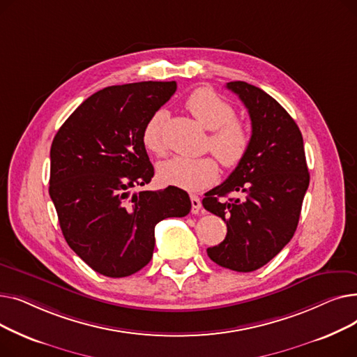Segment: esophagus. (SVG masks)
Instances as JSON below:
<instances>
[{"mask_svg":"<svg viewBox=\"0 0 357 357\" xmlns=\"http://www.w3.org/2000/svg\"><path fill=\"white\" fill-rule=\"evenodd\" d=\"M191 205H192V214H201L202 213V204L201 199L197 195H191Z\"/></svg>","mask_w":357,"mask_h":357,"instance_id":"esophagus-1","label":"esophagus"}]
</instances>
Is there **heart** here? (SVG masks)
Returning a JSON list of instances; mask_svg holds the SVG:
<instances>
[{
	"instance_id": "obj_1",
	"label": "heart",
	"mask_w": 357,
	"mask_h": 357,
	"mask_svg": "<svg viewBox=\"0 0 357 357\" xmlns=\"http://www.w3.org/2000/svg\"><path fill=\"white\" fill-rule=\"evenodd\" d=\"M185 107L202 127L211 130L207 146L221 165L227 169L238 166L249 152L252 136L249 127L234 119V108L205 88L195 89L186 98ZM163 119V111L155 112L142 131L144 147L158 156L165 153L162 139ZM158 176L166 185H174L186 191H199L215 182L218 165L211 156L197 159L174 158L159 165Z\"/></svg>"
}]
</instances>
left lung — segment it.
Listing matches in <instances>:
<instances>
[{"instance_id": "1", "label": "left lung", "mask_w": 357, "mask_h": 357, "mask_svg": "<svg viewBox=\"0 0 357 357\" xmlns=\"http://www.w3.org/2000/svg\"><path fill=\"white\" fill-rule=\"evenodd\" d=\"M227 88L249 111L252 142L243 162L202 199L205 210L227 224L226 238L207 253L222 268L253 272L292 238L310 174L303 135L287 109L248 82H229ZM230 192L241 197L224 200Z\"/></svg>"}]
</instances>
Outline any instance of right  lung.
<instances>
[{
	"instance_id": "right-lung-1",
	"label": "right lung",
	"mask_w": 357,
	"mask_h": 357,
	"mask_svg": "<svg viewBox=\"0 0 357 357\" xmlns=\"http://www.w3.org/2000/svg\"><path fill=\"white\" fill-rule=\"evenodd\" d=\"M176 91V82H135L86 98L58 130L50 147L49 194L69 248L96 272L124 278L153 256L155 227L185 217L183 190L131 194L155 175L142 131Z\"/></svg>"
}]
</instances>
